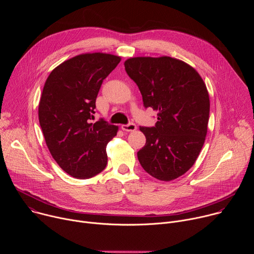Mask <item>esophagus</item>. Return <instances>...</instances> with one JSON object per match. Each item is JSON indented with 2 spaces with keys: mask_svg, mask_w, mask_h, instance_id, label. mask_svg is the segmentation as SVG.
<instances>
[{
  "mask_svg": "<svg viewBox=\"0 0 254 254\" xmlns=\"http://www.w3.org/2000/svg\"><path fill=\"white\" fill-rule=\"evenodd\" d=\"M122 129L125 130V131H133L136 129V126L132 123L130 124H127V125H123L122 126Z\"/></svg>",
  "mask_w": 254,
  "mask_h": 254,
  "instance_id": "esophagus-1",
  "label": "esophagus"
}]
</instances>
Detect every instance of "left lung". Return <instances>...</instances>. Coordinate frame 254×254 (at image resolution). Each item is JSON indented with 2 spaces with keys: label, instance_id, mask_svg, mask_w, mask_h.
<instances>
[{
  "label": "left lung",
  "instance_id": "8db88e82",
  "mask_svg": "<svg viewBox=\"0 0 254 254\" xmlns=\"http://www.w3.org/2000/svg\"><path fill=\"white\" fill-rule=\"evenodd\" d=\"M125 67L144 107L158 113L155 127H139L147 139L137 152L139 164L158 180H175L194 165L205 141L210 112L206 84L192 66L169 56L133 57Z\"/></svg>",
  "mask_w": 254,
  "mask_h": 254
}]
</instances>
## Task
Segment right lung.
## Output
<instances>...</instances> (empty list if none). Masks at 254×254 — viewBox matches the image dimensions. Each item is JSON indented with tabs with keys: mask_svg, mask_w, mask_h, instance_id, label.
Segmentation results:
<instances>
[{
	"mask_svg": "<svg viewBox=\"0 0 254 254\" xmlns=\"http://www.w3.org/2000/svg\"><path fill=\"white\" fill-rule=\"evenodd\" d=\"M121 60L100 52L80 54L54 68L44 84L38 116L46 144L59 167L76 179L106 167V144L119 127L90 120L103 79Z\"/></svg>",
	"mask_w": 254,
	"mask_h": 254,
	"instance_id": "right-lung-1",
	"label": "right lung"
}]
</instances>
